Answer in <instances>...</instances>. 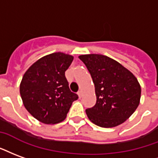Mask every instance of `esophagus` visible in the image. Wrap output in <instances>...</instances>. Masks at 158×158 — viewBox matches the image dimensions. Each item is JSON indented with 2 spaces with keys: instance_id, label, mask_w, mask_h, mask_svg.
Wrapping results in <instances>:
<instances>
[{
  "instance_id": "1",
  "label": "esophagus",
  "mask_w": 158,
  "mask_h": 158,
  "mask_svg": "<svg viewBox=\"0 0 158 158\" xmlns=\"http://www.w3.org/2000/svg\"><path fill=\"white\" fill-rule=\"evenodd\" d=\"M78 95H79V98L80 99V98L82 97V91H79V92H78Z\"/></svg>"
}]
</instances>
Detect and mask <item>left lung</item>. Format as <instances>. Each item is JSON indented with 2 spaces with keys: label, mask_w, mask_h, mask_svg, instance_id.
<instances>
[{
  "label": "left lung",
  "mask_w": 158,
  "mask_h": 158,
  "mask_svg": "<svg viewBox=\"0 0 158 158\" xmlns=\"http://www.w3.org/2000/svg\"><path fill=\"white\" fill-rule=\"evenodd\" d=\"M94 84L96 104L86 109L91 122L105 128L117 127L135 112L141 99V85L131 71L101 54L79 56Z\"/></svg>",
  "instance_id": "obj_1"
}]
</instances>
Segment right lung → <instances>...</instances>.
<instances>
[{"label":"right lung","instance_id":"obj_1","mask_svg":"<svg viewBox=\"0 0 158 158\" xmlns=\"http://www.w3.org/2000/svg\"><path fill=\"white\" fill-rule=\"evenodd\" d=\"M73 57L53 52L43 58L26 71L20 84V94L27 110L44 124L64 121L78 95L71 92L65 71Z\"/></svg>","mask_w":158,"mask_h":158}]
</instances>
